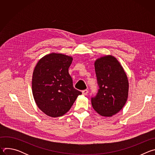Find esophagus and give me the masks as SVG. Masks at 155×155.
Masks as SVG:
<instances>
[{
    "instance_id": "1",
    "label": "esophagus",
    "mask_w": 155,
    "mask_h": 155,
    "mask_svg": "<svg viewBox=\"0 0 155 155\" xmlns=\"http://www.w3.org/2000/svg\"><path fill=\"white\" fill-rule=\"evenodd\" d=\"M82 93L83 95L84 96H86L87 94H88V91L87 90H84L83 91H82Z\"/></svg>"
}]
</instances>
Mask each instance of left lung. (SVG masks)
<instances>
[{"instance_id":"1","label":"left lung","mask_w":155,"mask_h":155,"mask_svg":"<svg viewBox=\"0 0 155 155\" xmlns=\"http://www.w3.org/2000/svg\"><path fill=\"white\" fill-rule=\"evenodd\" d=\"M99 89L91 98L93 108L101 115L112 117L123 108L129 91L127 75L118 61L112 55L102 56L94 62Z\"/></svg>"}]
</instances>
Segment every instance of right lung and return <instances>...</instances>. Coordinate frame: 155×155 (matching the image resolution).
Returning <instances> with one entry per match:
<instances>
[{
	"mask_svg": "<svg viewBox=\"0 0 155 155\" xmlns=\"http://www.w3.org/2000/svg\"><path fill=\"white\" fill-rule=\"evenodd\" d=\"M73 58L52 53L41 58L33 72L32 90L37 107L47 115L59 117L71 109L81 93L74 87L69 68Z\"/></svg>",
	"mask_w": 155,
	"mask_h": 155,
	"instance_id": "obj_1",
	"label": "right lung"
}]
</instances>
